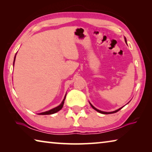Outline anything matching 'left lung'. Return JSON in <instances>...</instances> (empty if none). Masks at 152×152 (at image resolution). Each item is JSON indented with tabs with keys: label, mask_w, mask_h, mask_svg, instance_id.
Masks as SVG:
<instances>
[{
	"label": "left lung",
	"mask_w": 152,
	"mask_h": 152,
	"mask_svg": "<svg viewBox=\"0 0 152 152\" xmlns=\"http://www.w3.org/2000/svg\"><path fill=\"white\" fill-rule=\"evenodd\" d=\"M125 43H127V40H126V38L125 37ZM90 104L91 105V107L93 108V109H94V110H96L97 112H99V113H102V114H112V113H117V111H119V110H121L122 109V108L123 107H121V108H120V109H117V110H114V111H112V112H104V111H101V110H99V109H96V108H95L93 105H92L91 102H90Z\"/></svg>",
	"instance_id": "1"
}]
</instances>
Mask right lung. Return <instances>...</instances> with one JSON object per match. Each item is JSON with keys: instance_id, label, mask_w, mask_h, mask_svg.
I'll use <instances>...</instances> for the list:
<instances>
[{"instance_id": "right-lung-1", "label": "right lung", "mask_w": 152, "mask_h": 152, "mask_svg": "<svg viewBox=\"0 0 152 152\" xmlns=\"http://www.w3.org/2000/svg\"><path fill=\"white\" fill-rule=\"evenodd\" d=\"M15 58H16V56H15V58H14L13 66H14V63H15ZM66 94L65 95V97H64V100L62 101V102H61V103L60 105H59V106H58L57 107H56V108H53V109H51L50 110H48V111L39 113V115H51V114H53V113H56L58 112L59 110H60L61 109H62V107L64 106V101H65V99H66Z\"/></svg>"}]
</instances>
